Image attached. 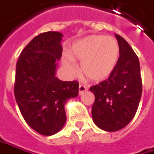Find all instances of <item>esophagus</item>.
Returning <instances> with one entry per match:
<instances>
[{"label":"esophagus","instance_id":"esophagus-1","mask_svg":"<svg viewBox=\"0 0 154 154\" xmlns=\"http://www.w3.org/2000/svg\"><path fill=\"white\" fill-rule=\"evenodd\" d=\"M86 90H87V87L85 85H83V84L79 85V95H82Z\"/></svg>","mask_w":154,"mask_h":154}]
</instances>
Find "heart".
<instances>
[{
	"mask_svg": "<svg viewBox=\"0 0 154 154\" xmlns=\"http://www.w3.org/2000/svg\"><path fill=\"white\" fill-rule=\"evenodd\" d=\"M120 57V46L116 38L103 35H90L73 44L70 56H65L62 64L70 76H75L77 66L74 59L81 62L80 70L88 79L99 83L110 76Z\"/></svg>",
	"mask_w": 154,
	"mask_h": 154,
	"instance_id": "1",
	"label": "heart"
}]
</instances>
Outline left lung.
Listing matches in <instances>:
<instances>
[{
  "mask_svg": "<svg viewBox=\"0 0 154 154\" xmlns=\"http://www.w3.org/2000/svg\"><path fill=\"white\" fill-rule=\"evenodd\" d=\"M120 57L113 73L105 81L90 87L95 95L92 119L101 129L118 131L136 114L142 93L140 67L137 55L123 38L115 34Z\"/></svg>",
  "mask_w": 154,
  "mask_h": 154,
  "instance_id": "8db88e82",
  "label": "left lung"
}]
</instances>
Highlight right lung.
Segmentation results:
<instances>
[{
    "label": "right lung",
    "instance_id": "right-lung-1",
    "mask_svg": "<svg viewBox=\"0 0 154 154\" xmlns=\"http://www.w3.org/2000/svg\"><path fill=\"white\" fill-rule=\"evenodd\" d=\"M63 34L40 33L20 53L16 64L14 96L26 122L40 134H57L66 122L64 106L77 97V81L64 82L56 77L62 56Z\"/></svg>",
    "mask_w": 154,
    "mask_h": 154
}]
</instances>
